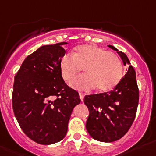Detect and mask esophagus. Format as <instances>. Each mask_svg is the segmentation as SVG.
<instances>
[{
	"label": "esophagus",
	"instance_id": "34e87169",
	"mask_svg": "<svg viewBox=\"0 0 156 156\" xmlns=\"http://www.w3.org/2000/svg\"><path fill=\"white\" fill-rule=\"evenodd\" d=\"M80 95V98L81 101H83V98H84V94H82V93H80L79 94Z\"/></svg>",
	"mask_w": 156,
	"mask_h": 156
}]
</instances>
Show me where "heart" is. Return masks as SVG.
I'll return each mask as SVG.
<instances>
[{"label": "heart", "instance_id": "1", "mask_svg": "<svg viewBox=\"0 0 156 156\" xmlns=\"http://www.w3.org/2000/svg\"><path fill=\"white\" fill-rule=\"evenodd\" d=\"M59 68L66 82L72 81L83 68L85 74L70 83L79 90L97 88L98 92H108L119 83L124 75L122 63L116 54L90 44L77 46L72 55L65 54L60 59Z\"/></svg>", "mask_w": 156, "mask_h": 156}]
</instances>
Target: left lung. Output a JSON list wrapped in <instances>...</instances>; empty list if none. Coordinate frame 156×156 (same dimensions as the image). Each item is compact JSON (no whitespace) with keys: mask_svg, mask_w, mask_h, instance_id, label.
I'll use <instances>...</instances> for the list:
<instances>
[{"mask_svg":"<svg viewBox=\"0 0 156 156\" xmlns=\"http://www.w3.org/2000/svg\"><path fill=\"white\" fill-rule=\"evenodd\" d=\"M108 46L116 51L123 64L129 67L112 90L84 98L90 112L86 128L94 139L103 142L117 141L128 132L135 118L139 100L136 73L128 56L113 45Z\"/></svg>","mask_w":156,"mask_h":156,"instance_id":"left-lung-1","label":"left lung"}]
</instances>
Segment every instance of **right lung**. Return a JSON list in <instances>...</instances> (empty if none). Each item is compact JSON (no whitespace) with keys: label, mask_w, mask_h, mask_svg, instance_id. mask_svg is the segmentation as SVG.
<instances>
[{"label":"right lung","mask_w":156,"mask_h":156,"mask_svg":"<svg viewBox=\"0 0 156 156\" xmlns=\"http://www.w3.org/2000/svg\"><path fill=\"white\" fill-rule=\"evenodd\" d=\"M60 42L41 46L25 58L14 81L12 107L24 133L41 145L63 139L79 94L69 87L59 62L66 53Z\"/></svg>","instance_id":"add662e5"}]
</instances>
